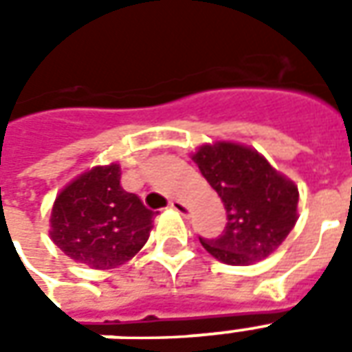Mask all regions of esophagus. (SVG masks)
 <instances>
[{"instance_id":"obj_1","label":"esophagus","mask_w":352,"mask_h":352,"mask_svg":"<svg viewBox=\"0 0 352 352\" xmlns=\"http://www.w3.org/2000/svg\"><path fill=\"white\" fill-rule=\"evenodd\" d=\"M169 209H173V211H177L179 214H184V217L190 213L188 206H186V204H183L181 199H171V201H169Z\"/></svg>"}]
</instances>
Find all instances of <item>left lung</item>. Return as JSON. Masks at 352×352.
<instances>
[{"mask_svg":"<svg viewBox=\"0 0 352 352\" xmlns=\"http://www.w3.org/2000/svg\"><path fill=\"white\" fill-rule=\"evenodd\" d=\"M192 160L224 204L228 222L214 239L199 237L206 251L230 265L267 258L298 221V186L251 146L217 141Z\"/></svg>","mask_w":352,"mask_h":352,"instance_id":"1","label":"left lung"}]
</instances>
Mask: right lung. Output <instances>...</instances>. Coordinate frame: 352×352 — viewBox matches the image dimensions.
Segmentation results:
<instances>
[{"label":"right lung","instance_id":"add662e5","mask_svg":"<svg viewBox=\"0 0 352 352\" xmlns=\"http://www.w3.org/2000/svg\"><path fill=\"white\" fill-rule=\"evenodd\" d=\"M154 213L120 186V166H96L54 199L50 239L65 256L94 270H113L146 243Z\"/></svg>","mask_w":352,"mask_h":352}]
</instances>
